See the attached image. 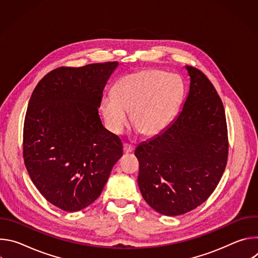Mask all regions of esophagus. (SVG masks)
Here are the masks:
<instances>
[{"mask_svg": "<svg viewBox=\"0 0 258 258\" xmlns=\"http://www.w3.org/2000/svg\"><path fill=\"white\" fill-rule=\"evenodd\" d=\"M123 151L124 153H131L134 151V147L130 144H123Z\"/></svg>", "mask_w": 258, "mask_h": 258, "instance_id": "obj_1", "label": "esophagus"}]
</instances>
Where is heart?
Segmentation results:
<instances>
[{
  "mask_svg": "<svg viewBox=\"0 0 258 258\" xmlns=\"http://www.w3.org/2000/svg\"><path fill=\"white\" fill-rule=\"evenodd\" d=\"M183 95L180 79L161 69L147 68L118 79L113 93L101 101V111L108 130L120 134L132 123L146 137L160 134L170 122Z\"/></svg>",
  "mask_w": 258,
  "mask_h": 258,
  "instance_id": "b5f03b06",
  "label": "heart"
}]
</instances>
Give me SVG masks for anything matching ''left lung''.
<instances>
[{
	"label": "left lung",
	"mask_w": 258,
	"mask_h": 258,
	"mask_svg": "<svg viewBox=\"0 0 258 258\" xmlns=\"http://www.w3.org/2000/svg\"><path fill=\"white\" fill-rule=\"evenodd\" d=\"M190 91L174 120L135 151L138 183L157 212L175 216L205 202L223 176L229 155L225 108L202 71L186 66Z\"/></svg>",
	"instance_id": "obj_1"
}]
</instances>
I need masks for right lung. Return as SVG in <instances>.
<instances>
[{
	"instance_id": "add662e5",
	"label": "right lung",
	"mask_w": 258,
	"mask_h": 258,
	"mask_svg": "<svg viewBox=\"0 0 258 258\" xmlns=\"http://www.w3.org/2000/svg\"><path fill=\"white\" fill-rule=\"evenodd\" d=\"M118 62L62 66L36 85L23 126V159L40 193L64 211H79L100 195L122 156L98 108Z\"/></svg>"
}]
</instances>
